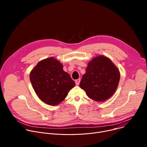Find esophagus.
<instances>
[{
    "instance_id": "esophagus-1",
    "label": "esophagus",
    "mask_w": 147,
    "mask_h": 147,
    "mask_svg": "<svg viewBox=\"0 0 147 147\" xmlns=\"http://www.w3.org/2000/svg\"><path fill=\"white\" fill-rule=\"evenodd\" d=\"M75 82H76V84L77 86H78L80 82V78L76 80L75 81Z\"/></svg>"
}]
</instances>
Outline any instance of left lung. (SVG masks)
Returning <instances> with one entry per match:
<instances>
[{"instance_id":"1","label":"left lung","mask_w":147,"mask_h":147,"mask_svg":"<svg viewBox=\"0 0 147 147\" xmlns=\"http://www.w3.org/2000/svg\"><path fill=\"white\" fill-rule=\"evenodd\" d=\"M119 80V71L112 61L105 56H99L88 63L80 87L90 98L102 102L113 95Z\"/></svg>"}]
</instances>
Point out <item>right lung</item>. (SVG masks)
<instances>
[{
    "mask_svg": "<svg viewBox=\"0 0 147 147\" xmlns=\"http://www.w3.org/2000/svg\"><path fill=\"white\" fill-rule=\"evenodd\" d=\"M30 78L40 99L52 106L63 100L75 86L60 61L52 57L39 61L31 71Z\"/></svg>",
    "mask_w": 147,
    "mask_h": 147,
    "instance_id": "1",
    "label": "right lung"
}]
</instances>
